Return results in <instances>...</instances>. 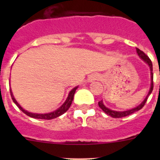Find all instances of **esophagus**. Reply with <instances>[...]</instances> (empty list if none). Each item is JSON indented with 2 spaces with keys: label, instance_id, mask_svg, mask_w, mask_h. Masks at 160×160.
<instances>
[{
  "label": "esophagus",
  "instance_id": "34e87169",
  "mask_svg": "<svg viewBox=\"0 0 160 160\" xmlns=\"http://www.w3.org/2000/svg\"><path fill=\"white\" fill-rule=\"evenodd\" d=\"M98 79H99V76H98V74H92V75H90L89 77L88 80H89L90 82H91V81H93V80H98Z\"/></svg>",
  "mask_w": 160,
  "mask_h": 160
}]
</instances>
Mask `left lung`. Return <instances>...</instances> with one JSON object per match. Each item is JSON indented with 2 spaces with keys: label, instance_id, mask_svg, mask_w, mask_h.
Instances as JSON below:
<instances>
[{
  "label": "left lung",
  "instance_id": "1",
  "mask_svg": "<svg viewBox=\"0 0 160 160\" xmlns=\"http://www.w3.org/2000/svg\"><path fill=\"white\" fill-rule=\"evenodd\" d=\"M136 51H137V53H138V56H139L140 57H141L142 59L143 60H144L145 62H146V63H147L148 65L149 66V67H150V70H151V88H150L149 92V93H148L147 96H146V99H145L144 101H143L142 102L141 104H139V105L137 106V107L135 108L131 109V110H128V111H112V110H111V109H108V108H106L105 106L104 105V104H103V101H99V102H98V105H99V107L101 108V109H102V111H104V113H106V114H107L108 115L111 116V117H112V118H118L125 117V116L130 115V114H133V113L136 112V111H139L140 109H142L143 107H144V105H145V104H146V101H147L148 98H149L150 93H152V90H153L152 63L151 59H149V56H148L147 55L145 54L144 52H142V50H140L139 49H138V48H136Z\"/></svg>",
  "mask_w": 160,
  "mask_h": 160
}]
</instances>
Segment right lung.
<instances>
[{"label": "right lung", "mask_w": 160, "mask_h": 160, "mask_svg": "<svg viewBox=\"0 0 160 160\" xmlns=\"http://www.w3.org/2000/svg\"><path fill=\"white\" fill-rule=\"evenodd\" d=\"M77 87H76L75 88H73V89L71 90V91L70 92V93H69L67 99L66 100V101L64 102V104H62V105L59 108H58L57 110L53 111V112L48 113V114H34V113H30V112H28V111L24 110V109L22 108L21 107L20 105H19L18 103L16 101V100L14 99V96H13V94H12V92H11V90H10V92H11V98H12L13 101H14V104H15L18 107V108L20 109V110L22 111V112L25 113V114H27V115L29 116V117H31V118H33L46 119V120H50V119L56 118H57V117H59V116L62 115V114H64L66 111H67V110L70 108L71 104H72V100H73L74 93H75V91H76V90H77Z\"/></svg>", "instance_id": "right-lung-1"}]
</instances>
